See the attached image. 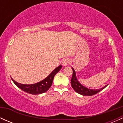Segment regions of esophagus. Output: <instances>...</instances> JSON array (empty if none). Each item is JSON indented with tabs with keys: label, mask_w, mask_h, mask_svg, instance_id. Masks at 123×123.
Returning <instances> with one entry per match:
<instances>
[{
	"label": "esophagus",
	"mask_w": 123,
	"mask_h": 123,
	"mask_svg": "<svg viewBox=\"0 0 123 123\" xmlns=\"http://www.w3.org/2000/svg\"><path fill=\"white\" fill-rule=\"evenodd\" d=\"M69 63H70L69 59L65 58V59H64V60H63L62 63V65L63 66H66V65H68L69 64Z\"/></svg>",
	"instance_id": "obj_1"
}]
</instances>
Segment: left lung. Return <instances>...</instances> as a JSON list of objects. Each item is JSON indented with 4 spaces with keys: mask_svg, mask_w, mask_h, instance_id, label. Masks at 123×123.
<instances>
[{
    "mask_svg": "<svg viewBox=\"0 0 123 123\" xmlns=\"http://www.w3.org/2000/svg\"><path fill=\"white\" fill-rule=\"evenodd\" d=\"M73 74H72V77L71 80V86L72 87V88L76 92L79 93V94H81L83 95H87V96H91L95 95L101 91V90H102L103 89H104L108 85H106L105 87H103L102 88L98 89V90H91V89H88L86 87H84V86L81 85V84H80V83L77 81V78H76V73L74 70L73 68Z\"/></svg>",
    "mask_w": 123,
    "mask_h": 123,
    "instance_id": "obj_1",
    "label": "left lung"
}]
</instances>
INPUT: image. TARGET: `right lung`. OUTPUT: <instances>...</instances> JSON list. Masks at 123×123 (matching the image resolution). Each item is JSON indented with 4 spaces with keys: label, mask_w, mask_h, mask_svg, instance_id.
Here are the masks:
<instances>
[{
    "label": "right lung",
    "mask_w": 123,
    "mask_h": 123,
    "mask_svg": "<svg viewBox=\"0 0 123 123\" xmlns=\"http://www.w3.org/2000/svg\"><path fill=\"white\" fill-rule=\"evenodd\" d=\"M62 66L60 65L57 68L55 69L51 73L49 74V76L46 77V79L40 81V82L35 83L33 84H23L18 83L14 81L12 79V81L14 83L18 88L23 90L24 91L29 93L31 94H40L44 93L47 91L50 87L51 86L52 83L54 79V76L58 72L59 70L61 69Z\"/></svg>",
    "instance_id": "right-lung-1"
}]
</instances>
